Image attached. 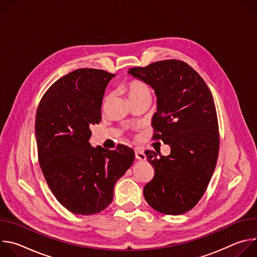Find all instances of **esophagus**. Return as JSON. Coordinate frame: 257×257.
Here are the masks:
<instances>
[{
    "mask_svg": "<svg viewBox=\"0 0 257 257\" xmlns=\"http://www.w3.org/2000/svg\"><path fill=\"white\" fill-rule=\"evenodd\" d=\"M135 159L137 161H145L146 157H145V154L142 151L135 150Z\"/></svg>",
    "mask_w": 257,
    "mask_h": 257,
    "instance_id": "34e87169",
    "label": "esophagus"
}]
</instances>
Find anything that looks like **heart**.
Returning a JSON list of instances; mask_svg holds the SVG:
<instances>
[{
	"label": "heart",
	"instance_id": "1",
	"mask_svg": "<svg viewBox=\"0 0 257 257\" xmlns=\"http://www.w3.org/2000/svg\"><path fill=\"white\" fill-rule=\"evenodd\" d=\"M124 89L131 101L145 95H151L150 87L142 81L136 79L127 82L124 85Z\"/></svg>",
	"mask_w": 257,
	"mask_h": 257
}]
</instances>
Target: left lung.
Returning <instances> with one entry per match:
<instances>
[{
	"mask_svg": "<svg viewBox=\"0 0 257 257\" xmlns=\"http://www.w3.org/2000/svg\"><path fill=\"white\" fill-rule=\"evenodd\" d=\"M128 73L155 90L154 139L171 148L167 157L145 152L155 176L144 186V198L160 212L182 214L200 200L216 165L219 137L212 94L198 73L179 60L131 68Z\"/></svg>",
	"mask_w": 257,
	"mask_h": 257,
	"instance_id": "8db88e82",
	"label": "left lung"
}]
</instances>
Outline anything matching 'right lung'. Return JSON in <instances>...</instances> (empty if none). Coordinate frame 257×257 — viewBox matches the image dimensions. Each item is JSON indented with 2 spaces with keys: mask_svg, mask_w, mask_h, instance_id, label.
I'll use <instances>...</instances> for the list:
<instances>
[{
  "mask_svg": "<svg viewBox=\"0 0 257 257\" xmlns=\"http://www.w3.org/2000/svg\"><path fill=\"white\" fill-rule=\"evenodd\" d=\"M115 74L78 69L44 94L35 117L39 161L57 200L76 214L90 215L113 201L114 187L134 162L126 145L116 151L89 143L90 127L101 119V102Z\"/></svg>",
  "mask_w": 257,
  "mask_h": 257,
  "instance_id": "right-lung-1",
  "label": "right lung"
}]
</instances>
